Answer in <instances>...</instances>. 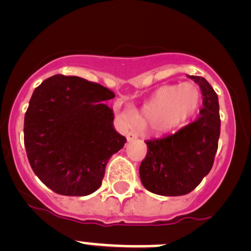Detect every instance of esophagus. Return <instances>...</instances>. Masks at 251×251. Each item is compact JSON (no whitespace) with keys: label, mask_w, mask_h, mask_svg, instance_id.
Here are the masks:
<instances>
[{"label":"esophagus","mask_w":251,"mask_h":251,"mask_svg":"<svg viewBox=\"0 0 251 251\" xmlns=\"http://www.w3.org/2000/svg\"><path fill=\"white\" fill-rule=\"evenodd\" d=\"M136 138H138V135H136L135 133H133V131H129V133L126 134V140H128L129 143H130V141H133V140H135Z\"/></svg>","instance_id":"esophagus-1"}]
</instances>
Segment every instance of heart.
Here are the masks:
<instances>
[{"label": "heart", "instance_id": "b5f03b06", "mask_svg": "<svg viewBox=\"0 0 251 251\" xmlns=\"http://www.w3.org/2000/svg\"><path fill=\"white\" fill-rule=\"evenodd\" d=\"M201 100L200 90L195 84L167 85L158 89L143 106L136 116L140 128L171 129L179 126L194 115Z\"/></svg>", "mask_w": 251, "mask_h": 251}]
</instances>
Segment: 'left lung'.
Returning a JSON list of instances; mask_svg holds the SVG:
<instances>
[{
  "label": "left lung",
  "instance_id": "obj_1",
  "mask_svg": "<svg viewBox=\"0 0 251 251\" xmlns=\"http://www.w3.org/2000/svg\"><path fill=\"white\" fill-rule=\"evenodd\" d=\"M189 78L201 89L204 107L198 120L175 134L145 141L148 152L140 163L139 175L144 187L153 194H188L212 168L221 130L217 94L202 76Z\"/></svg>",
  "mask_w": 251,
  "mask_h": 251
}]
</instances>
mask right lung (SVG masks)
Returning <instances> with one entry per match:
<instances>
[{
  "label": "right lung",
  "instance_id": "obj_1",
  "mask_svg": "<svg viewBox=\"0 0 251 251\" xmlns=\"http://www.w3.org/2000/svg\"><path fill=\"white\" fill-rule=\"evenodd\" d=\"M115 94L79 76L56 74L34 90L24 117V145L34 173L67 197H85L126 139L113 126Z\"/></svg>",
  "mask_w": 251,
  "mask_h": 251
}]
</instances>
